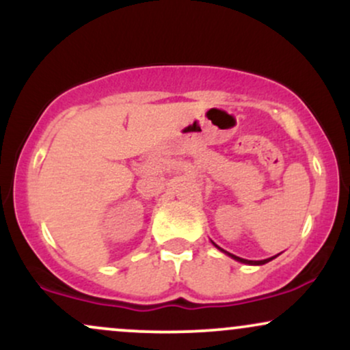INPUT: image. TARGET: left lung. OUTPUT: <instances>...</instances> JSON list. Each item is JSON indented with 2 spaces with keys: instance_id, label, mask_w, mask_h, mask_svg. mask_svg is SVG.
<instances>
[{
  "instance_id": "obj_1",
  "label": "left lung",
  "mask_w": 350,
  "mask_h": 350,
  "mask_svg": "<svg viewBox=\"0 0 350 350\" xmlns=\"http://www.w3.org/2000/svg\"><path fill=\"white\" fill-rule=\"evenodd\" d=\"M214 245H215V243H214ZM215 247H217V245H215ZM217 248H219L220 252L227 253L228 256H232V258L237 260V262H240V263H245V265H265V263L271 262V260L275 258V256H271V258H267V260H258V262H255V260H245V258H240V256H235V255H232V253H228V252H226V250H222V248H220V247H217Z\"/></svg>"
}]
</instances>
